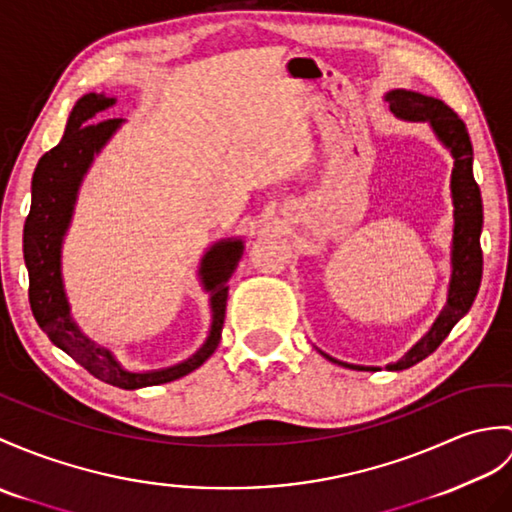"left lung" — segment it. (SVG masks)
I'll return each instance as SVG.
<instances>
[{
    "label": "left lung",
    "instance_id": "obj_1",
    "mask_svg": "<svg viewBox=\"0 0 512 512\" xmlns=\"http://www.w3.org/2000/svg\"><path fill=\"white\" fill-rule=\"evenodd\" d=\"M390 102V111L403 120L430 122L438 139L454 154V172H451V196H454V248H451V264H454V275H451L449 299L443 314L438 316L434 327L430 329L417 347H414L406 358L390 364V371H403L417 362L425 360L427 355L438 349L449 331L454 329L458 320L469 312V307L480 290L482 281V196L480 187L473 178V148L467 133L465 122L454 113V109L443 100L430 98V95L395 89L386 95ZM329 358V355H327ZM331 362H338L329 358ZM358 371H375V368L344 364Z\"/></svg>",
    "mask_w": 512,
    "mask_h": 512
}]
</instances>
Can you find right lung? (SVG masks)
<instances>
[{"label":"right lung","instance_id":"obj_1","mask_svg":"<svg viewBox=\"0 0 512 512\" xmlns=\"http://www.w3.org/2000/svg\"><path fill=\"white\" fill-rule=\"evenodd\" d=\"M115 98L87 93L71 111L61 144L45 152L32 174V205L23 224V259L30 277V307L39 327L58 349L71 355L80 366L102 382L135 390L144 386L168 384L192 373L216 351L227 314L229 279L242 257V242H220L202 259L200 277L211 292L213 323L202 349L192 358L152 373H130L117 364L109 349L98 347L76 327L69 316V305L61 281V242L74 209L78 185L93 161V154L109 141L122 120H98L100 111L109 109Z\"/></svg>","mask_w":512,"mask_h":512}]
</instances>
